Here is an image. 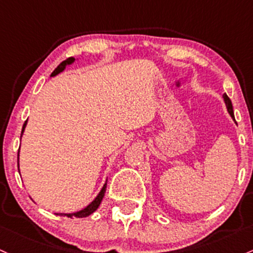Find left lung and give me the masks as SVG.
<instances>
[{"label":"left lung","instance_id":"left-lung-1","mask_svg":"<svg viewBox=\"0 0 253 253\" xmlns=\"http://www.w3.org/2000/svg\"><path fill=\"white\" fill-rule=\"evenodd\" d=\"M223 101H224V103H226V108H227V112H228V114L230 116H232V119L233 120H234V113H233V105H232V102H230V99H229V97L226 95V93H224L223 96Z\"/></svg>","mask_w":253,"mask_h":253}]
</instances>
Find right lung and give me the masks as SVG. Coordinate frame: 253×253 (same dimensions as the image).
<instances>
[{
	"instance_id": "1",
	"label": "right lung",
	"mask_w": 253,
	"mask_h": 253,
	"mask_svg": "<svg viewBox=\"0 0 253 253\" xmlns=\"http://www.w3.org/2000/svg\"><path fill=\"white\" fill-rule=\"evenodd\" d=\"M76 60H79V59H74V57H69V59L65 60V61H63V62H61L60 65L57 66L56 68H55V71L52 72L51 76H50V77H55V76H57V74L62 73V72L66 69V67H68V66L73 65V63L76 62ZM26 125H27V121H25V124H24V126H23V131H21V137H23L24 131H25V127H26ZM19 151H20V149H19ZM18 161H19V154H18ZM18 168H19V163H18ZM105 190H107V181L104 182L103 187H102V190L99 191V193L97 194L96 198L93 199V201L91 202V203L88 204L87 207H85L84 209L79 210V211H77V212H71V213H57V215H66V216H68V217H73V216H74V217H78V218L87 217V216H90L91 213H93V212L96 211L97 209H98V207H99V205H101V203H102V199H103V197H104Z\"/></svg>"
}]
</instances>
